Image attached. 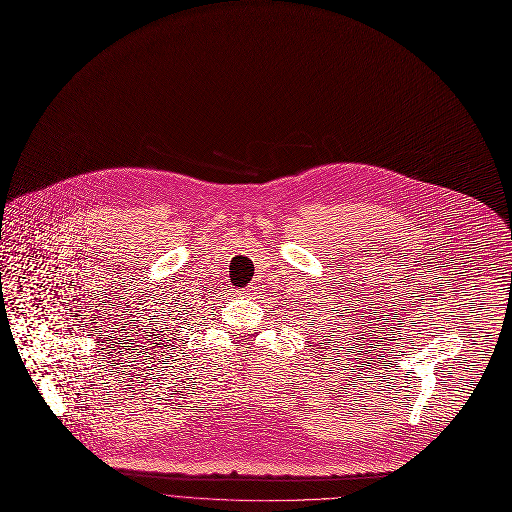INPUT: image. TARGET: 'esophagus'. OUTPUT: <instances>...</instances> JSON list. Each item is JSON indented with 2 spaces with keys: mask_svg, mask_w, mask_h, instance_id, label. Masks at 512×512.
Returning <instances> with one entry per match:
<instances>
[{
  "mask_svg": "<svg viewBox=\"0 0 512 512\" xmlns=\"http://www.w3.org/2000/svg\"><path fill=\"white\" fill-rule=\"evenodd\" d=\"M241 293H243V295H253V293H255V287H253V285H249V287H247L245 291H241Z\"/></svg>",
  "mask_w": 512,
  "mask_h": 512,
  "instance_id": "34e87169",
  "label": "esophagus"
}]
</instances>
